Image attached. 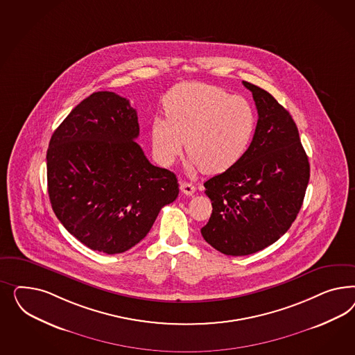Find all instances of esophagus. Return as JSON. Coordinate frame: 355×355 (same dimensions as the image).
Returning <instances> with one entry per match:
<instances>
[{"label": "esophagus", "instance_id": "34e87169", "mask_svg": "<svg viewBox=\"0 0 355 355\" xmlns=\"http://www.w3.org/2000/svg\"><path fill=\"white\" fill-rule=\"evenodd\" d=\"M181 191H182L184 195H193L195 193V187H193V183L186 182V181H181Z\"/></svg>", "mask_w": 355, "mask_h": 355}]
</instances>
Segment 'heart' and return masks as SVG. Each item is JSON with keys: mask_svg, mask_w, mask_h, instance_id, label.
<instances>
[{"mask_svg": "<svg viewBox=\"0 0 355 355\" xmlns=\"http://www.w3.org/2000/svg\"><path fill=\"white\" fill-rule=\"evenodd\" d=\"M164 109L166 119L159 116L150 123L157 157L172 164L186 140L190 168L207 174L225 172L241 162L257 129L248 100L212 85H178L165 97Z\"/></svg>", "mask_w": 355, "mask_h": 355, "instance_id": "1", "label": "heart"}]
</instances>
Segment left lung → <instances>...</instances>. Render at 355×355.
<instances>
[{"mask_svg":"<svg viewBox=\"0 0 355 355\" xmlns=\"http://www.w3.org/2000/svg\"><path fill=\"white\" fill-rule=\"evenodd\" d=\"M252 92L258 123L243 159L205 182L212 215L202 236L217 251L243 257L284 236L301 209L310 164L291 113L263 88Z\"/></svg>","mask_w":355,"mask_h":355,"instance_id":"left-lung-1","label":"left lung"}]
</instances>
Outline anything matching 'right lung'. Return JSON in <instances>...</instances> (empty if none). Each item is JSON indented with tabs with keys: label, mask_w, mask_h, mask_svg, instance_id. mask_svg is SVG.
Instances as JSON below:
<instances>
[{
	"label": "right lung",
	"mask_w": 355,
	"mask_h": 355,
	"mask_svg": "<svg viewBox=\"0 0 355 355\" xmlns=\"http://www.w3.org/2000/svg\"><path fill=\"white\" fill-rule=\"evenodd\" d=\"M138 135L129 100L100 91L78 104L51 138V205L66 230L91 250L128 251L178 196L175 174L148 162Z\"/></svg>",
	"instance_id": "add662e5"
}]
</instances>
